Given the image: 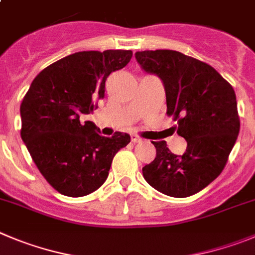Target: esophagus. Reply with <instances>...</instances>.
<instances>
[{
  "mask_svg": "<svg viewBox=\"0 0 255 255\" xmlns=\"http://www.w3.org/2000/svg\"><path fill=\"white\" fill-rule=\"evenodd\" d=\"M131 141L132 143H140V141H143V139L136 134H132L131 135Z\"/></svg>",
  "mask_w": 255,
  "mask_h": 255,
  "instance_id": "esophagus-1",
  "label": "esophagus"
}]
</instances>
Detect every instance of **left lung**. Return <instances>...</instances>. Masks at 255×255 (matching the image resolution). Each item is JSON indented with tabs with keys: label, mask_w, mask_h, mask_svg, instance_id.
Wrapping results in <instances>:
<instances>
[{
	"label": "left lung",
	"mask_w": 255,
	"mask_h": 255,
	"mask_svg": "<svg viewBox=\"0 0 255 255\" xmlns=\"http://www.w3.org/2000/svg\"><path fill=\"white\" fill-rule=\"evenodd\" d=\"M146 73L163 82L167 115L187 149L173 154L165 141H153L155 159L143 168L145 181L170 197H188L204 190L223 172L240 130L234 88L211 65L176 50L135 53Z\"/></svg>",
	"instance_id": "1"
}]
</instances>
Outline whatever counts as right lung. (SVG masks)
I'll return each mask as SVG.
<instances>
[{"label": "right lung", "mask_w": 255, "mask_h": 255, "mask_svg": "<svg viewBox=\"0 0 255 255\" xmlns=\"http://www.w3.org/2000/svg\"><path fill=\"white\" fill-rule=\"evenodd\" d=\"M131 57V50L78 51L43 69L25 95L21 137L37 169L62 195L82 197L100 188L115 154L130 143L126 132L101 136L81 116L97 107L107 77Z\"/></svg>", "instance_id": "obj_1"}]
</instances>
